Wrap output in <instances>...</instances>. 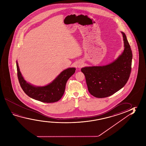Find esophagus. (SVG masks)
Returning <instances> with one entry per match:
<instances>
[{
  "label": "esophagus",
  "mask_w": 146,
  "mask_h": 146,
  "mask_svg": "<svg viewBox=\"0 0 146 146\" xmlns=\"http://www.w3.org/2000/svg\"><path fill=\"white\" fill-rule=\"evenodd\" d=\"M82 64L81 62H80L79 64H78V65H77V66H78V68H81L82 67Z\"/></svg>",
  "instance_id": "obj_1"
}]
</instances>
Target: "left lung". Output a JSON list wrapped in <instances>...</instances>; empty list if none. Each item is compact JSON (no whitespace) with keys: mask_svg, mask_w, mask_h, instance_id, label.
I'll list each match as a JSON object with an SVG mask.
<instances>
[{"mask_svg":"<svg viewBox=\"0 0 146 146\" xmlns=\"http://www.w3.org/2000/svg\"><path fill=\"white\" fill-rule=\"evenodd\" d=\"M122 33L124 50L117 59L103 66L82 68L89 93L96 98L111 96L124 86L131 70L132 53L126 35Z\"/></svg>","mask_w":146,"mask_h":146,"instance_id":"8db88e82","label":"left lung"}]
</instances>
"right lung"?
<instances>
[{"label":"right lung","instance_id":"obj_1","mask_svg":"<svg viewBox=\"0 0 146 146\" xmlns=\"http://www.w3.org/2000/svg\"><path fill=\"white\" fill-rule=\"evenodd\" d=\"M17 76L20 86L29 97L44 103H53L60 100L65 92L67 81L75 72V68H69L61 72L53 81L45 86H36L24 80L20 71L18 62Z\"/></svg>","mask_w":146,"mask_h":146}]
</instances>
